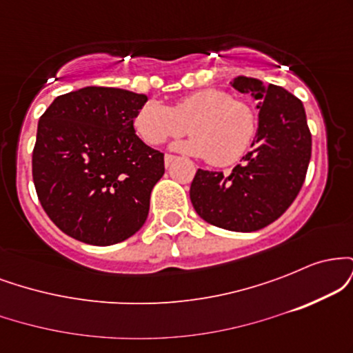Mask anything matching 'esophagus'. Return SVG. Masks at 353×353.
I'll use <instances>...</instances> for the list:
<instances>
[{
    "label": "esophagus",
    "instance_id": "esophagus-1",
    "mask_svg": "<svg viewBox=\"0 0 353 353\" xmlns=\"http://www.w3.org/2000/svg\"><path fill=\"white\" fill-rule=\"evenodd\" d=\"M174 161H176V156H172V154H165V156H164V164H165V168H171Z\"/></svg>",
    "mask_w": 353,
    "mask_h": 353
}]
</instances>
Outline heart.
I'll return each mask as SVG.
<instances>
[{"label":"heart","instance_id":"b5f03b06","mask_svg":"<svg viewBox=\"0 0 353 353\" xmlns=\"http://www.w3.org/2000/svg\"><path fill=\"white\" fill-rule=\"evenodd\" d=\"M132 124L137 136L149 145H159L189 131L192 136L177 143L176 149L208 157L219 168L241 161L257 134L254 109L222 89L190 92L171 108L159 101H148L136 111Z\"/></svg>","mask_w":353,"mask_h":353}]
</instances>
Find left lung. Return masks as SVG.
<instances>
[{"label":"left lung","mask_w":353,"mask_h":353,"mask_svg":"<svg viewBox=\"0 0 353 353\" xmlns=\"http://www.w3.org/2000/svg\"><path fill=\"white\" fill-rule=\"evenodd\" d=\"M232 86L259 101L252 151L230 174L197 169L190 202L217 228L252 232L272 224L290 208L305 181L312 134L302 101L281 86L237 76Z\"/></svg>","instance_id":"left-lung-1"}]
</instances>
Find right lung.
Segmentation results:
<instances>
[{"instance_id": "obj_1", "label": "right lung", "mask_w": 353, "mask_h": 353, "mask_svg": "<svg viewBox=\"0 0 353 353\" xmlns=\"http://www.w3.org/2000/svg\"><path fill=\"white\" fill-rule=\"evenodd\" d=\"M145 94L88 86L58 96L39 117L33 181L44 212L91 245L123 242L144 225L164 154L136 136Z\"/></svg>"}]
</instances>
